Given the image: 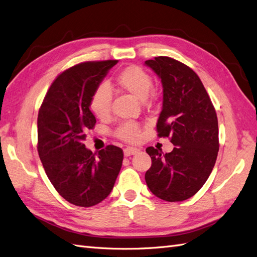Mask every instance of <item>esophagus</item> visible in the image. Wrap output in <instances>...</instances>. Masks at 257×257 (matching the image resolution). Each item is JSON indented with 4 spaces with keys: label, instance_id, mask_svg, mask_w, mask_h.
<instances>
[{
    "label": "esophagus",
    "instance_id": "34e87169",
    "mask_svg": "<svg viewBox=\"0 0 257 257\" xmlns=\"http://www.w3.org/2000/svg\"><path fill=\"white\" fill-rule=\"evenodd\" d=\"M139 149H137V148H131V147H128V148H126L123 150V154H124V156H130V155H135V154H137L138 152H139Z\"/></svg>",
    "mask_w": 257,
    "mask_h": 257
}]
</instances>
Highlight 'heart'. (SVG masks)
<instances>
[{"instance_id":"obj_1","label":"heart","mask_w":257,"mask_h":257,"mask_svg":"<svg viewBox=\"0 0 257 257\" xmlns=\"http://www.w3.org/2000/svg\"><path fill=\"white\" fill-rule=\"evenodd\" d=\"M115 83L119 89L129 92L139 100H146L152 93L153 79L149 72L140 66L131 65L119 71L115 77ZM113 94L107 84L101 83L92 92L90 97V109L97 118L108 117L111 108ZM115 136L124 142L136 143L140 141L142 129L138 122L126 121L115 130Z\"/></svg>"}]
</instances>
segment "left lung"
Returning a JSON list of instances; mask_svg holds the SVG:
<instances>
[{
	"label": "left lung",
	"instance_id": "left-lung-1",
	"mask_svg": "<svg viewBox=\"0 0 257 257\" xmlns=\"http://www.w3.org/2000/svg\"><path fill=\"white\" fill-rule=\"evenodd\" d=\"M163 84L159 137L170 138V153L149 147L152 165L146 181L154 195L167 202L193 196L206 182L219 150L218 120L207 92L195 72L172 57L146 61Z\"/></svg>",
	"mask_w": 257,
	"mask_h": 257
}]
</instances>
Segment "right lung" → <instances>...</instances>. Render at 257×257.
Returning a JSON list of instances; mask_svg holds the SVG:
<instances>
[{"label": "right lung", "mask_w": 257, "mask_h": 257, "mask_svg": "<svg viewBox=\"0 0 257 257\" xmlns=\"http://www.w3.org/2000/svg\"><path fill=\"white\" fill-rule=\"evenodd\" d=\"M118 61L84 62L64 70L45 94L38 115V153L48 178L66 201L90 207L106 199L123 160L122 150L107 146L92 153L84 147L96 119L92 92Z\"/></svg>", "instance_id": "add662e5"}]
</instances>
